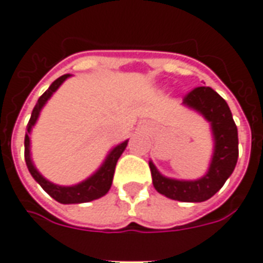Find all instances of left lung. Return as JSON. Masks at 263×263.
Returning a JSON list of instances; mask_svg holds the SVG:
<instances>
[{
	"mask_svg": "<svg viewBox=\"0 0 263 263\" xmlns=\"http://www.w3.org/2000/svg\"><path fill=\"white\" fill-rule=\"evenodd\" d=\"M183 105L194 108L211 123L214 156L208 172L197 180L169 179L149 162L156 191L173 200L200 203L214 196L229 179L238 161V129L227 102L211 87H196L184 97Z\"/></svg>",
	"mask_w": 263,
	"mask_h": 263,
	"instance_id": "1",
	"label": "left lung"
}]
</instances>
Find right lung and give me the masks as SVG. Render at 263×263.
<instances>
[{
    "label": "right lung",
    "mask_w": 263,
    "mask_h": 263,
    "mask_svg": "<svg viewBox=\"0 0 263 263\" xmlns=\"http://www.w3.org/2000/svg\"><path fill=\"white\" fill-rule=\"evenodd\" d=\"M67 78H69V73H66V75L58 78V79L49 86L48 90L45 91L44 94L39 98L37 103L34 106L33 111H32L29 122H28L27 125V133H25V141H24V145H25V153H24V156H25V162H27L28 171L30 172L32 177L40 184L41 188H43L49 196L53 197L56 201L62 203V204H78V203H87V201L95 200V199H99V197L105 196V195L107 194L108 190H110V186H111L112 184V177H114V171H116L117 161H118V158L121 157V155L123 153V151L126 149L127 140L123 141L122 144L117 145L116 147H112L111 152L107 155V157H106L105 162L102 164L101 168L98 169L94 175L90 176L87 180H84V181L77 184V185H56V184L51 183V181H48V180L44 179V177L40 175V172L34 168L33 162L30 160V130H32V127L34 126V123L37 121L39 116H40L41 108L44 107L47 101H48L49 98L52 97V94L60 87V84H62Z\"/></svg>",
    "instance_id": "add662e5"
}]
</instances>
